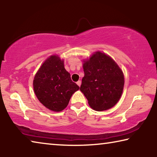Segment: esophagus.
I'll return each instance as SVG.
<instances>
[{
	"label": "esophagus",
	"mask_w": 157,
	"mask_h": 157,
	"mask_svg": "<svg viewBox=\"0 0 157 157\" xmlns=\"http://www.w3.org/2000/svg\"><path fill=\"white\" fill-rule=\"evenodd\" d=\"M77 84H78L79 86H80V85H81V81L79 80V81L77 82Z\"/></svg>",
	"instance_id": "esophagus-1"
}]
</instances>
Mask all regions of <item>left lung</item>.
Listing matches in <instances>:
<instances>
[{
  "label": "left lung",
  "mask_w": 157,
  "mask_h": 157,
  "mask_svg": "<svg viewBox=\"0 0 157 157\" xmlns=\"http://www.w3.org/2000/svg\"><path fill=\"white\" fill-rule=\"evenodd\" d=\"M84 76L80 91L95 111H105L116 105L123 94V71L112 58L104 52H95L84 61Z\"/></svg>",
  "instance_id": "left-lung-1"
}]
</instances>
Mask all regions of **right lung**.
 Listing matches in <instances>:
<instances>
[{"mask_svg":"<svg viewBox=\"0 0 157 157\" xmlns=\"http://www.w3.org/2000/svg\"><path fill=\"white\" fill-rule=\"evenodd\" d=\"M35 95L44 106L53 111H61L68 105L72 95L79 87L71 80L63 60L51 55L43 63L33 80Z\"/></svg>","mask_w":157,"mask_h":157,"instance_id":"right-lung-1","label":"right lung"}]
</instances>
